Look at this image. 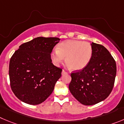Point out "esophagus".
Wrapping results in <instances>:
<instances>
[{
    "instance_id": "esophagus-1",
    "label": "esophagus",
    "mask_w": 124,
    "mask_h": 124,
    "mask_svg": "<svg viewBox=\"0 0 124 124\" xmlns=\"http://www.w3.org/2000/svg\"><path fill=\"white\" fill-rule=\"evenodd\" d=\"M65 73H67V72H66V71H65L64 70H62V75H63V74H65Z\"/></svg>"
}]
</instances>
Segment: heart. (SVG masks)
<instances>
[{"instance_id":"heart-1","label":"heart","mask_w":124,"mask_h":124,"mask_svg":"<svg viewBox=\"0 0 124 124\" xmlns=\"http://www.w3.org/2000/svg\"><path fill=\"white\" fill-rule=\"evenodd\" d=\"M92 45L89 43L70 40L59 44L56 51L51 54V57L53 63L58 65L66 56L65 62L69 69L78 71L89 64L92 58Z\"/></svg>"}]
</instances>
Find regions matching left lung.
<instances>
[{
    "instance_id": "left-lung-1",
    "label": "left lung",
    "mask_w": 124,
    "mask_h": 124,
    "mask_svg": "<svg viewBox=\"0 0 124 124\" xmlns=\"http://www.w3.org/2000/svg\"><path fill=\"white\" fill-rule=\"evenodd\" d=\"M93 53L89 64L71 73L69 90L79 102L93 105L106 99L114 87L116 63L103 45L92 42Z\"/></svg>"
}]
</instances>
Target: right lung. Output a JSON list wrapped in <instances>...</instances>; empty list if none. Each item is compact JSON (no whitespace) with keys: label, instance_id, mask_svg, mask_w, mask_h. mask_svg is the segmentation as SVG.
<instances>
[{"label":"right lung","instance_id":"right-lung-1","mask_svg":"<svg viewBox=\"0 0 124 124\" xmlns=\"http://www.w3.org/2000/svg\"><path fill=\"white\" fill-rule=\"evenodd\" d=\"M59 41L57 37L35 38L22 44L13 54L9 64L10 85L21 101L39 105L52 93L62 71L51 58Z\"/></svg>","mask_w":124,"mask_h":124}]
</instances>
